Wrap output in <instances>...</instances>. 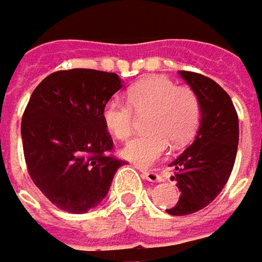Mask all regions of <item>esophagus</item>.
Masks as SVG:
<instances>
[{
	"instance_id": "obj_1",
	"label": "esophagus",
	"mask_w": 262,
	"mask_h": 262,
	"mask_svg": "<svg viewBox=\"0 0 262 262\" xmlns=\"http://www.w3.org/2000/svg\"><path fill=\"white\" fill-rule=\"evenodd\" d=\"M142 177L145 180H148L150 183H160L162 177L156 172H150V171H142Z\"/></svg>"
}]
</instances>
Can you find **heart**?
I'll use <instances>...</instances> for the list:
<instances>
[{
	"instance_id": "heart-1",
	"label": "heart",
	"mask_w": 262,
	"mask_h": 262,
	"mask_svg": "<svg viewBox=\"0 0 262 262\" xmlns=\"http://www.w3.org/2000/svg\"><path fill=\"white\" fill-rule=\"evenodd\" d=\"M129 105L111 99L102 111L106 130L118 141H126L135 130V114L144 115L147 133L126 144L121 156L139 166H150L168 151L169 142L179 148L193 139L202 117L198 94L189 86H179L166 76H148L127 91Z\"/></svg>"
}]
</instances>
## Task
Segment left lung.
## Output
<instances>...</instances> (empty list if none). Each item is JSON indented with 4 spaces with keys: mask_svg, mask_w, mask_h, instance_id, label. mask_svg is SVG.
Returning a JSON list of instances; mask_svg holds the SVG:
<instances>
[{
    "mask_svg": "<svg viewBox=\"0 0 262 262\" xmlns=\"http://www.w3.org/2000/svg\"><path fill=\"white\" fill-rule=\"evenodd\" d=\"M179 73L198 94L202 117L193 142L169 165L174 168L171 180L181 192L176 207L166 210L172 216L196 213L221 193L238 145V117L225 90L200 73Z\"/></svg>",
    "mask_w": 262,
    "mask_h": 262,
    "instance_id": "1",
    "label": "left lung"
}]
</instances>
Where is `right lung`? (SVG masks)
Returning <instances> with one entry per match:
<instances>
[{"label": "right lung", "instance_id": "add662e5", "mask_svg": "<svg viewBox=\"0 0 262 262\" xmlns=\"http://www.w3.org/2000/svg\"><path fill=\"white\" fill-rule=\"evenodd\" d=\"M123 86L115 73L61 70L33 91L22 117V144L30 177L58 208L81 214L109 192L123 160L112 148L102 120L103 106Z\"/></svg>", "mask_w": 262, "mask_h": 262}]
</instances>
